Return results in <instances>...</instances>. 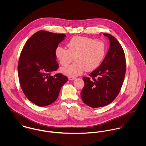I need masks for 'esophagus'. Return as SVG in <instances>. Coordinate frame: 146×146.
<instances>
[{
  "label": "esophagus",
  "instance_id": "34e87169",
  "mask_svg": "<svg viewBox=\"0 0 146 146\" xmlns=\"http://www.w3.org/2000/svg\"><path fill=\"white\" fill-rule=\"evenodd\" d=\"M75 79V78H74V77H69L68 78L69 80H74Z\"/></svg>",
  "mask_w": 146,
  "mask_h": 146
}]
</instances>
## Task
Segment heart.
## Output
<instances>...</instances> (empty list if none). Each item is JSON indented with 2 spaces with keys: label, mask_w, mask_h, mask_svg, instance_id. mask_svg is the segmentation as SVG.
<instances>
[{
  "label": "heart",
  "mask_w": 146,
  "mask_h": 146,
  "mask_svg": "<svg viewBox=\"0 0 146 146\" xmlns=\"http://www.w3.org/2000/svg\"><path fill=\"white\" fill-rule=\"evenodd\" d=\"M67 47V49L57 46L55 56L62 66H67L74 58L75 62L61 70L70 77L80 75L85 70L89 72L95 70L102 61L106 52V45L102 40L80 36L71 39Z\"/></svg>",
  "instance_id": "obj_1"
}]
</instances>
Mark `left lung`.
Here are the masks:
<instances>
[{
	"label": "left lung",
	"instance_id": "8db88e82",
	"mask_svg": "<svg viewBox=\"0 0 146 146\" xmlns=\"http://www.w3.org/2000/svg\"><path fill=\"white\" fill-rule=\"evenodd\" d=\"M110 40V47L103 62L84 77V86L80 93L85 104L98 108L111 104L119 93L125 77L126 61L124 50L117 40L109 34H103Z\"/></svg>",
	"mask_w": 146,
	"mask_h": 146
}]
</instances>
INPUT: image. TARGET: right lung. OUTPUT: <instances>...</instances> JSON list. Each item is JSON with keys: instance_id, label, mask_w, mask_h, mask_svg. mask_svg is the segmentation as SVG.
<instances>
[{"instance_id": "obj_1", "label": "right lung", "mask_w": 146, "mask_h": 146, "mask_svg": "<svg viewBox=\"0 0 146 146\" xmlns=\"http://www.w3.org/2000/svg\"><path fill=\"white\" fill-rule=\"evenodd\" d=\"M66 37L40 30L28 39L22 50L18 64L21 89L27 98L38 106L53 103L68 80L61 74L51 75L59 67L55 50Z\"/></svg>"}]
</instances>
